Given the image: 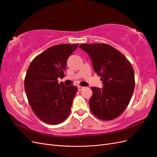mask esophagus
Wrapping results in <instances>:
<instances>
[{
  "label": "esophagus",
  "instance_id": "obj_1",
  "mask_svg": "<svg viewBox=\"0 0 157 157\" xmlns=\"http://www.w3.org/2000/svg\"><path fill=\"white\" fill-rule=\"evenodd\" d=\"M83 88H84V87H82V86H78V91H81V90L83 89Z\"/></svg>",
  "mask_w": 157,
  "mask_h": 157
}]
</instances>
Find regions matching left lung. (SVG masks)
I'll list each match as a JSON object with an SVG mask.
<instances>
[{"label":"left lung","instance_id":"left-lung-1","mask_svg":"<svg viewBox=\"0 0 157 157\" xmlns=\"http://www.w3.org/2000/svg\"><path fill=\"white\" fill-rule=\"evenodd\" d=\"M90 56L94 71L103 84L102 89L92 87L90 111L98 118L111 121L119 117L129 104L135 88L134 71L122 53L104 43L79 46Z\"/></svg>","mask_w":157,"mask_h":157}]
</instances>
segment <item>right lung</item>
Returning a JSON list of instances; mask_svg holds the SVG:
<instances>
[{"label": "right lung", "instance_id": "add662e5", "mask_svg": "<svg viewBox=\"0 0 157 157\" xmlns=\"http://www.w3.org/2000/svg\"><path fill=\"white\" fill-rule=\"evenodd\" d=\"M78 44H59L38 55L27 71L24 86L36 116L46 124H58L68 117L78 88L58 83L64 76L69 56Z\"/></svg>", "mask_w": 157, "mask_h": 157}]
</instances>
